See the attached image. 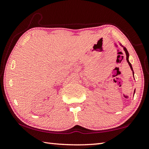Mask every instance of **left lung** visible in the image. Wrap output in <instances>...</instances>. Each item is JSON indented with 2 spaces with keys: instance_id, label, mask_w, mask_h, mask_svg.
<instances>
[{
  "instance_id": "1",
  "label": "left lung",
  "mask_w": 149,
  "mask_h": 149,
  "mask_svg": "<svg viewBox=\"0 0 149 149\" xmlns=\"http://www.w3.org/2000/svg\"><path fill=\"white\" fill-rule=\"evenodd\" d=\"M118 44H120V46H121L122 47H123V49H124V52H125L126 55V61H127V62H128V64H129L131 70L132 71V73H133V75H134V70H133V68H132V64H131L130 63V61H129V53H128V50H127V49H126V47H124L123 46V45H122V44H120V43L119 42H118ZM134 79H135V78H134ZM135 93H136V88H135L134 92V96Z\"/></svg>"
}]
</instances>
